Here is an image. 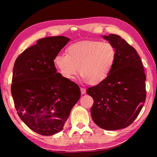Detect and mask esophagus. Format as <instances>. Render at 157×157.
<instances>
[{
    "label": "esophagus",
    "instance_id": "34e87169",
    "mask_svg": "<svg viewBox=\"0 0 157 157\" xmlns=\"http://www.w3.org/2000/svg\"><path fill=\"white\" fill-rule=\"evenodd\" d=\"M80 90H81V93L82 94H84L86 92V90L84 88H80Z\"/></svg>",
    "mask_w": 157,
    "mask_h": 157
}]
</instances>
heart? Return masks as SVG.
I'll use <instances>...</instances> for the list:
<instances>
[{
  "label": "heart",
  "instance_id": "b5f03b06",
  "mask_svg": "<svg viewBox=\"0 0 157 157\" xmlns=\"http://www.w3.org/2000/svg\"><path fill=\"white\" fill-rule=\"evenodd\" d=\"M116 57V49L110 42L86 40L70 45L67 55H56L54 63L60 74L67 80H73L79 69L84 82L98 85L111 73Z\"/></svg>",
  "mask_w": 157,
  "mask_h": 157
}]
</instances>
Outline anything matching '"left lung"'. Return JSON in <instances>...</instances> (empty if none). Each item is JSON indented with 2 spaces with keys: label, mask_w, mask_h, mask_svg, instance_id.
<instances>
[{
  "label": "left lung",
  "mask_w": 157,
  "mask_h": 157,
  "mask_svg": "<svg viewBox=\"0 0 157 157\" xmlns=\"http://www.w3.org/2000/svg\"><path fill=\"white\" fill-rule=\"evenodd\" d=\"M103 38L114 46L117 52L115 65L101 84L87 89L94 104L93 121L106 130L125 128L134 122L146 101V75L136 49L119 36Z\"/></svg>",
  "instance_id": "obj_1"
}]
</instances>
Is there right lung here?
Instances as JSON below:
<instances>
[{
    "label": "right lung",
    "mask_w": 157,
    "mask_h": 157,
    "mask_svg": "<svg viewBox=\"0 0 157 157\" xmlns=\"http://www.w3.org/2000/svg\"><path fill=\"white\" fill-rule=\"evenodd\" d=\"M70 40L42 38L25 50L14 64L11 93L15 107L29 129L42 136L61 132L81 96L78 84L56 72L54 59Z\"/></svg>",
    "instance_id": "right-lung-1"
}]
</instances>
